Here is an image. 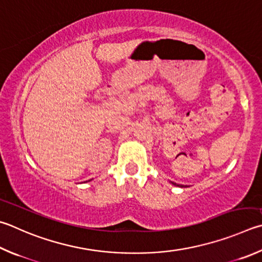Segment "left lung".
<instances>
[{
    "mask_svg": "<svg viewBox=\"0 0 262 262\" xmlns=\"http://www.w3.org/2000/svg\"><path fill=\"white\" fill-rule=\"evenodd\" d=\"M174 185H178V187H181V188H183L184 187V185H181V184H177V183H174V182H172Z\"/></svg>",
    "mask_w": 262,
    "mask_h": 262,
    "instance_id": "1",
    "label": "left lung"
}]
</instances>
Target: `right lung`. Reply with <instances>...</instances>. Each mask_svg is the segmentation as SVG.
<instances>
[{"label":"right lung","mask_w":262,"mask_h":262,"mask_svg":"<svg viewBox=\"0 0 262 262\" xmlns=\"http://www.w3.org/2000/svg\"><path fill=\"white\" fill-rule=\"evenodd\" d=\"M89 181H90V180H89Z\"/></svg>","instance_id":"right-lung-1"}]
</instances>
